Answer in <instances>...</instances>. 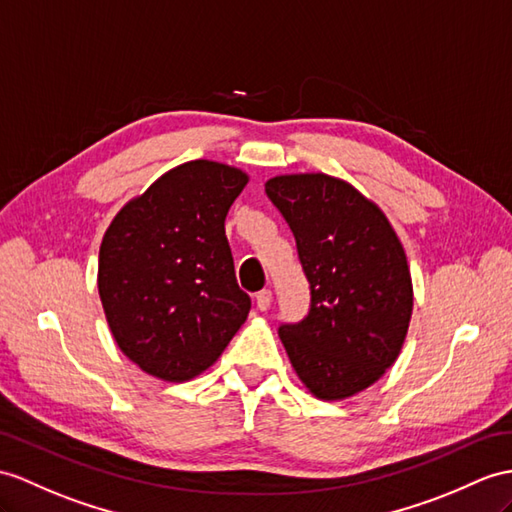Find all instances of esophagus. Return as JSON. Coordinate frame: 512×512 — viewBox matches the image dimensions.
<instances>
[{
    "mask_svg": "<svg viewBox=\"0 0 512 512\" xmlns=\"http://www.w3.org/2000/svg\"><path fill=\"white\" fill-rule=\"evenodd\" d=\"M273 302V293L269 289H263L260 293H256V306L258 310H267Z\"/></svg>",
    "mask_w": 512,
    "mask_h": 512,
    "instance_id": "esophagus-1",
    "label": "esophagus"
}]
</instances>
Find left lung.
Here are the masks:
<instances>
[{"label":"left lung","mask_w":512,"mask_h":512,"mask_svg":"<svg viewBox=\"0 0 512 512\" xmlns=\"http://www.w3.org/2000/svg\"><path fill=\"white\" fill-rule=\"evenodd\" d=\"M265 193L310 284L308 315L278 334L310 393L343 400L376 382L404 345L413 315L404 247L382 210L339 178L278 176Z\"/></svg>","instance_id":"obj_1"}]
</instances>
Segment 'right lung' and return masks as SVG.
<instances>
[{
  "label": "right lung",
  "instance_id": "right-lung-1",
  "mask_svg": "<svg viewBox=\"0 0 512 512\" xmlns=\"http://www.w3.org/2000/svg\"><path fill=\"white\" fill-rule=\"evenodd\" d=\"M247 176L213 160L167 171L121 208L97 286L121 352L149 376L191 380L226 350L252 299L239 289L226 215Z\"/></svg>",
  "mask_w": 512,
  "mask_h": 512
}]
</instances>
